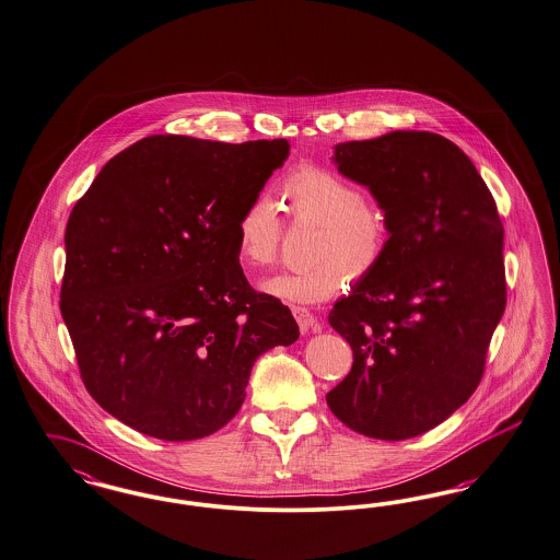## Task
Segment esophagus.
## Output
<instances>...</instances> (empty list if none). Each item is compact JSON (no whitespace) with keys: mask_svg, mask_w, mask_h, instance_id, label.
Wrapping results in <instances>:
<instances>
[{"mask_svg":"<svg viewBox=\"0 0 560 560\" xmlns=\"http://www.w3.org/2000/svg\"><path fill=\"white\" fill-rule=\"evenodd\" d=\"M291 313H293V318L298 320V325H300V331H302V334H306V331H311V329L316 327V316H314L308 308L293 306V308H291Z\"/></svg>","mask_w":560,"mask_h":560,"instance_id":"34e87169","label":"esophagus"}]
</instances>
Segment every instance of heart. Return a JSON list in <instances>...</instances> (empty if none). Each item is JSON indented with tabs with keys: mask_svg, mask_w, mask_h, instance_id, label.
<instances>
[{
	"mask_svg": "<svg viewBox=\"0 0 560 560\" xmlns=\"http://www.w3.org/2000/svg\"><path fill=\"white\" fill-rule=\"evenodd\" d=\"M281 198L298 221L320 223L314 267L281 272L260 290L285 304H318L380 267L389 246V224L380 206L364 200L357 183L331 168L300 164L281 180ZM237 256L249 267H269L281 244V221L269 198H254L235 223Z\"/></svg>",
	"mask_w": 560,
	"mask_h": 560,
	"instance_id": "1",
	"label": "heart"
}]
</instances>
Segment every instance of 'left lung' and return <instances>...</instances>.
I'll return each instance as SVG.
<instances>
[{
    "label": "left lung",
    "mask_w": 560,
    "mask_h": 560,
    "mask_svg": "<svg viewBox=\"0 0 560 560\" xmlns=\"http://www.w3.org/2000/svg\"><path fill=\"white\" fill-rule=\"evenodd\" d=\"M334 164L385 212L389 246L329 313L354 362L327 404L366 438H417L467 402L483 375L506 304L504 229L486 180L442 135L337 143Z\"/></svg>",
    "instance_id": "8db88e82"
}]
</instances>
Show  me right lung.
<instances>
[{
  "instance_id": "1",
  "label": "right lung",
  "mask_w": 560,
  "mask_h": 560,
  "mask_svg": "<svg viewBox=\"0 0 560 560\" xmlns=\"http://www.w3.org/2000/svg\"><path fill=\"white\" fill-rule=\"evenodd\" d=\"M288 156V139L152 135L72 208L60 311L88 392L120 423L206 438L237 415L256 359L300 337L288 306L249 288L235 244Z\"/></svg>"
}]
</instances>
